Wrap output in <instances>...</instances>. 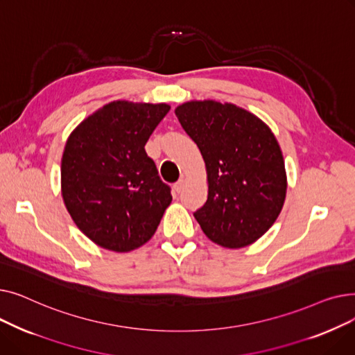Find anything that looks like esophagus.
I'll return each instance as SVG.
<instances>
[{"label": "esophagus", "instance_id": "34e87169", "mask_svg": "<svg viewBox=\"0 0 355 355\" xmlns=\"http://www.w3.org/2000/svg\"><path fill=\"white\" fill-rule=\"evenodd\" d=\"M184 185H185V180H184V178H180V180L174 184V190H175L177 193H181L182 189H184Z\"/></svg>", "mask_w": 355, "mask_h": 355}]
</instances>
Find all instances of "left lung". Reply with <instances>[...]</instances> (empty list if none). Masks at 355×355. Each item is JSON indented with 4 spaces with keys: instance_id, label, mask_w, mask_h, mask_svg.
Returning a JSON list of instances; mask_svg holds the SVG:
<instances>
[{
    "instance_id": "left-lung-1",
    "label": "left lung",
    "mask_w": 355,
    "mask_h": 355,
    "mask_svg": "<svg viewBox=\"0 0 355 355\" xmlns=\"http://www.w3.org/2000/svg\"><path fill=\"white\" fill-rule=\"evenodd\" d=\"M206 162L209 196L194 213L213 243L246 248L276 221L286 197L282 149L270 128L233 103L190 101L175 107Z\"/></svg>"
}]
</instances>
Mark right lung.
I'll return each mask as SVG.
<instances>
[{"instance_id": "right-lung-1", "label": "right lung", "mask_w": 355, "mask_h": 355, "mask_svg": "<svg viewBox=\"0 0 355 355\" xmlns=\"http://www.w3.org/2000/svg\"><path fill=\"white\" fill-rule=\"evenodd\" d=\"M166 103L115 101L74 128L62 157V196L74 225L112 252L151 239L173 201L145 144L170 110Z\"/></svg>"}]
</instances>
